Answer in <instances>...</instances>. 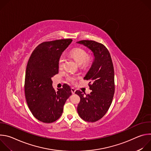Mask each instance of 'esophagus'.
<instances>
[{
	"label": "esophagus",
	"instance_id": "obj_1",
	"mask_svg": "<svg viewBox=\"0 0 151 151\" xmlns=\"http://www.w3.org/2000/svg\"><path fill=\"white\" fill-rule=\"evenodd\" d=\"M71 91H72V94H75V91H76V90H75L74 88H71Z\"/></svg>",
	"mask_w": 151,
	"mask_h": 151
}]
</instances>
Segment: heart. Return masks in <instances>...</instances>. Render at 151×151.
Wrapping results in <instances>:
<instances>
[{
	"label": "heart",
	"instance_id": "1",
	"mask_svg": "<svg viewBox=\"0 0 151 151\" xmlns=\"http://www.w3.org/2000/svg\"><path fill=\"white\" fill-rule=\"evenodd\" d=\"M70 55L79 64H82L83 67L87 66L91 61V57L90 56H87V52L81 48H76L72 50L70 52ZM63 63V57H61L58 60L59 68L62 67ZM68 79L70 82H73L75 80V78L73 77H69Z\"/></svg>",
	"mask_w": 151,
	"mask_h": 151
}]
</instances>
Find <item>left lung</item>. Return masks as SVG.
<instances>
[{
    "instance_id": "obj_1",
    "label": "left lung",
    "mask_w": 151,
    "mask_h": 151,
    "mask_svg": "<svg viewBox=\"0 0 151 151\" xmlns=\"http://www.w3.org/2000/svg\"><path fill=\"white\" fill-rule=\"evenodd\" d=\"M76 43L90 50L94 55L92 65L83 78L90 80V94L77 90L80 97L77 111L84 121L96 122L101 119L110 107L114 93V69L110 53L101 44L94 40H80Z\"/></svg>"
}]
</instances>
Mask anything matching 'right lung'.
Masks as SVG:
<instances>
[{
    "mask_svg": "<svg viewBox=\"0 0 151 151\" xmlns=\"http://www.w3.org/2000/svg\"><path fill=\"white\" fill-rule=\"evenodd\" d=\"M72 39L45 42L32 52L26 70L25 96L33 115L39 121L51 123L62 115L63 107L72 95L71 88L64 84L55 91L51 78L58 73V60Z\"/></svg>",
    "mask_w": 151,
    "mask_h": 151,
    "instance_id": "1",
    "label": "right lung"
}]
</instances>
